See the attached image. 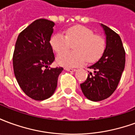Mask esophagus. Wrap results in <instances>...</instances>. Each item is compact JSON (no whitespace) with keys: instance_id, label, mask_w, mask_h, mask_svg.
I'll return each mask as SVG.
<instances>
[{"instance_id":"1","label":"esophagus","mask_w":135,"mask_h":135,"mask_svg":"<svg viewBox=\"0 0 135 135\" xmlns=\"http://www.w3.org/2000/svg\"><path fill=\"white\" fill-rule=\"evenodd\" d=\"M65 70L68 71H70V72H74V71H76V69H71V68H65Z\"/></svg>"}]
</instances>
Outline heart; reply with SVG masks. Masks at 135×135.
<instances>
[{"instance_id": "obj_1", "label": "heart", "mask_w": 135, "mask_h": 135, "mask_svg": "<svg viewBox=\"0 0 135 135\" xmlns=\"http://www.w3.org/2000/svg\"><path fill=\"white\" fill-rule=\"evenodd\" d=\"M74 44L72 52H64L70 44ZM52 49L57 53L56 62L64 67H74L82 65L85 60L88 63L97 61L105 48V40L93 31L84 26H74L61 33L54 34L50 40Z\"/></svg>"}]
</instances>
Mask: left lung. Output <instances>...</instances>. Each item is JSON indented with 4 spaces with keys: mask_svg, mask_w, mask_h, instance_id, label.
I'll use <instances>...</instances> for the list:
<instances>
[{
    "mask_svg": "<svg viewBox=\"0 0 135 135\" xmlns=\"http://www.w3.org/2000/svg\"><path fill=\"white\" fill-rule=\"evenodd\" d=\"M100 26L105 35V48L101 58L88 67L93 72L80 85L84 95L95 102L106 99L116 90L125 66V51L121 37L107 26Z\"/></svg>",
    "mask_w": 135,
    "mask_h": 135,
    "instance_id": "8db88e82",
    "label": "left lung"
}]
</instances>
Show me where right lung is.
I'll return each mask as SVG.
<instances>
[{
	"label": "right lung",
	"instance_id": "right-lung-1",
	"mask_svg": "<svg viewBox=\"0 0 135 135\" xmlns=\"http://www.w3.org/2000/svg\"><path fill=\"white\" fill-rule=\"evenodd\" d=\"M55 23L37 19L19 34L13 56L16 81L27 96L36 100L51 97L64 69H49L55 56L50 45Z\"/></svg>",
	"mask_w": 135,
	"mask_h": 135
}]
</instances>
